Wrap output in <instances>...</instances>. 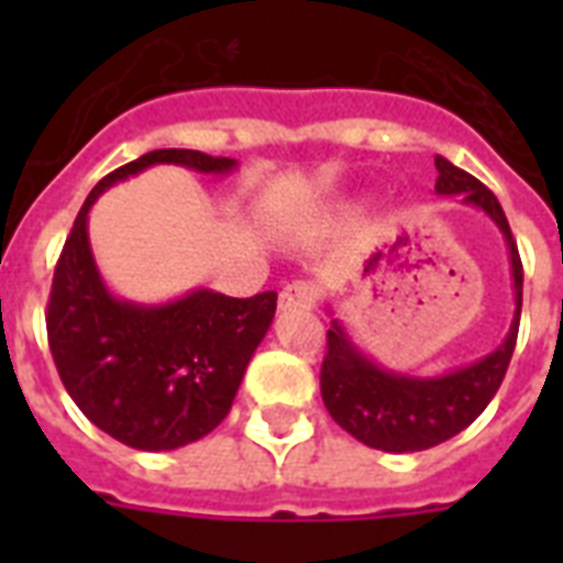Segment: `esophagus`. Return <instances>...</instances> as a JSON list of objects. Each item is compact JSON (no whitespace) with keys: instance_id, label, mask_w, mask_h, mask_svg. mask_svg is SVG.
I'll return each instance as SVG.
<instances>
[{"instance_id":"1","label":"esophagus","mask_w":563,"mask_h":563,"mask_svg":"<svg viewBox=\"0 0 563 563\" xmlns=\"http://www.w3.org/2000/svg\"><path fill=\"white\" fill-rule=\"evenodd\" d=\"M318 289L312 283L295 280L280 291V312H298V309H316Z\"/></svg>"}]
</instances>
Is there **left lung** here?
Listing matches in <instances>:
<instances>
[{
  "mask_svg": "<svg viewBox=\"0 0 563 563\" xmlns=\"http://www.w3.org/2000/svg\"><path fill=\"white\" fill-rule=\"evenodd\" d=\"M435 192L459 195L462 203L476 207L499 228L511 263V289H515V318L506 339L488 356L435 376H411L383 368L360 344L353 342L347 327L333 318L327 330V356L321 365V397L327 411L344 432L356 441L383 450V453H418L459 435L485 406L494 400L499 383L508 371L517 344L520 307H523V265L517 254L515 236L499 207L497 195L482 180L467 175L438 154ZM335 316L333 307H327Z\"/></svg>",
  "mask_w": 563,
  "mask_h": 563,
  "instance_id": "left-lung-1",
  "label": "left lung"
}]
</instances>
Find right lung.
Instances as JSON below:
<instances>
[{"label": "right lung", "mask_w": 563, "mask_h": 563, "mask_svg": "<svg viewBox=\"0 0 563 563\" xmlns=\"http://www.w3.org/2000/svg\"><path fill=\"white\" fill-rule=\"evenodd\" d=\"M161 163L198 175L239 166L233 157L157 148L101 178L57 260L46 312L48 347L75 406L101 432L145 453L192 444L228 418L277 309V291L242 300L192 289L166 303H136L108 289L87 230L92 203Z\"/></svg>", "instance_id": "add662e5"}]
</instances>
